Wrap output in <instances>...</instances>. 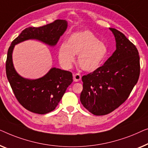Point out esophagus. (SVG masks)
<instances>
[{
	"mask_svg": "<svg viewBox=\"0 0 148 148\" xmlns=\"http://www.w3.org/2000/svg\"><path fill=\"white\" fill-rule=\"evenodd\" d=\"M73 79L74 82H78L81 80V75L80 73H75L73 74Z\"/></svg>",
	"mask_w": 148,
	"mask_h": 148,
	"instance_id": "34e87169",
	"label": "esophagus"
}]
</instances>
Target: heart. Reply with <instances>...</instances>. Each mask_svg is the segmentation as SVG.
<instances>
[{"instance_id":"obj_1","label":"heart","mask_w":148,"mask_h":148,"mask_svg":"<svg viewBox=\"0 0 148 148\" xmlns=\"http://www.w3.org/2000/svg\"><path fill=\"white\" fill-rule=\"evenodd\" d=\"M107 47L90 31L74 33L69 37L68 43L60 45L58 58L62 65L70 66L78 55V63L82 70L92 72L105 61Z\"/></svg>"}]
</instances>
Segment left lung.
<instances>
[{
    "label": "left lung",
    "mask_w": 148,
    "mask_h": 148,
    "mask_svg": "<svg viewBox=\"0 0 148 148\" xmlns=\"http://www.w3.org/2000/svg\"><path fill=\"white\" fill-rule=\"evenodd\" d=\"M116 50L105 64L82 77L80 101L95 115H107L121 105L138 81L140 74L137 49L123 33L110 28Z\"/></svg>",
    "instance_id": "1"
}]
</instances>
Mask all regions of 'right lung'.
Returning a JSON list of instances; mask_svg holds the SVG:
<instances>
[{"mask_svg": "<svg viewBox=\"0 0 148 148\" xmlns=\"http://www.w3.org/2000/svg\"><path fill=\"white\" fill-rule=\"evenodd\" d=\"M65 20L58 19L39 27L25 29L12 41L8 49L6 74L16 99L28 111L46 114L53 111L73 81L72 72L53 68L42 78L29 80L19 76L14 70L12 53L14 45L30 39H38L49 45H55L67 28Z\"/></svg>", "mask_w": 148, "mask_h": 148, "instance_id": "right-lung-1", "label": "right lung"}]
</instances>
